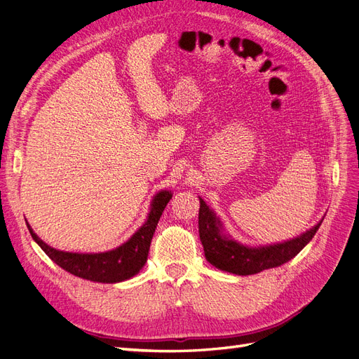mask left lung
Returning <instances> with one entry per match:
<instances>
[{
	"label": "left lung",
	"mask_w": 359,
	"mask_h": 359,
	"mask_svg": "<svg viewBox=\"0 0 359 359\" xmlns=\"http://www.w3.org/2000/svg\"><path fill=\"white\" fill-rule=\"evenodd\" d=\"M199 208V236L203 245L205 257L211 265L236 276H252L260 271L276 268L289 262L306 247L319 229L322 220L310 231L293 240L265 245L248 247L236 243L222 232V222L217 219L210 206L201 199Z\"/></svg>",
	"instance_id": "obj_1"
}]
</instances>
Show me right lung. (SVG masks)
<instances>
[{
    "mask_svg": "<svg viewBox=\"0 0 359 359\" xmlns=\"http://www.w3.org/2000/svg\"><path fill=\"white\" fill-rule=\"evenodd\" d=\"M170 199L172 193L169 190L158 191L151 202L148 219L140 226V229L127 243L104 253L61 252V250L43 243L31 229L28 222L27 226L32 240L41 247L43 252L53 262L66 269L67 273L85 280L99 281V283H118V281L135 277L144 268L157 223Z\"/></svg>",
    "mask_w": 359,
    "mask_h": 359,
    "instance_id": "add662e5",
    "label": "right lung"
}]
</instances>
